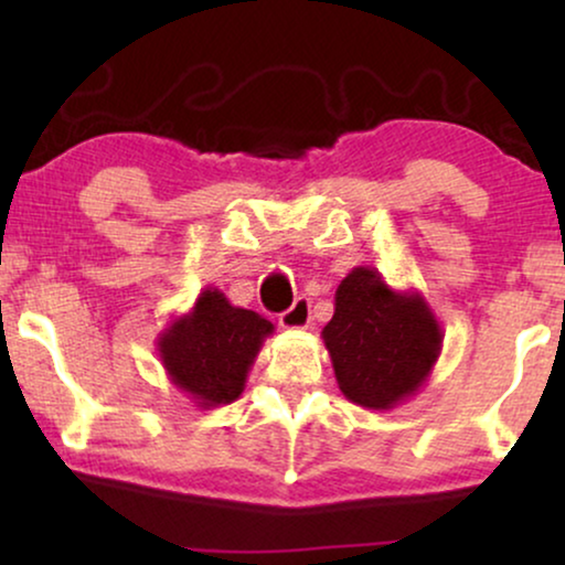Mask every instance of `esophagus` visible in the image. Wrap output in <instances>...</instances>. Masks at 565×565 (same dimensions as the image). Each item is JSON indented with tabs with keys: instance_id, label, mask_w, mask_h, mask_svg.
<instances>
[{
	"instance_id": "34e87169",
	"label": "esophagus",
	"mask_w": 565,
	"mask_h": 565,
	"mask_svg": "<svg viewBox=\"0 0 565 565\" xmlns=\"http://www.w3.org/2000/svg\"><path fill=\"white\" fill-rule=\"evenodd\" d=\"M308 323H311V300L308 298H296V303L280 313L282 329H306Z\"/></svg>"
}]
</instances>
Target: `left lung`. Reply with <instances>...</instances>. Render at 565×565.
<instances>
[{"label":"left lung","instance_id":"1","mask_svg":"<svg viewBox=\"0 0 565 565\" xmlns=\"http://www.w3.org/2000/svg\"><path fill=\"white\" fill-rule=\"evenodd\" d=\"M443 337L422 292L393 290L373 267H354L339 282L321 331L339 391L373 412H391L427 385Z\"/></svg>","mask_w":565,"mask_h":565}]
</instances>
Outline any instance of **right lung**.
<instances>
[{"label": "right lung", "mask_w": 565, "mask_h": 565, "mask_svg": "<svg viewBox=\"0 0 565 565\" xmlns=\"http://www.w3.org/2000/svg\"><path fill=\"white\" fill-rule=\"evenodd\" d=\"M275 327L249 308L231 306L218 288H205L188 313L174 316L157 337L169 381L200 408L234 404Z\"/></svg>", "instance_id": "right-lung-1"}]
</instances>
